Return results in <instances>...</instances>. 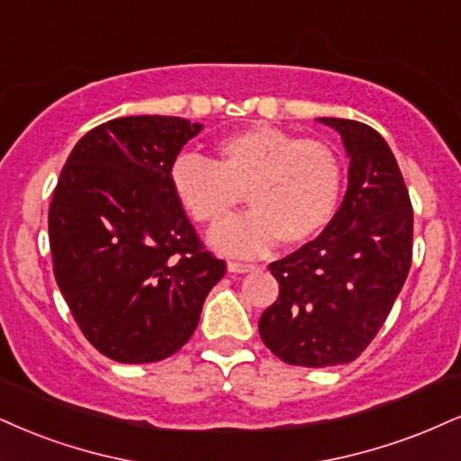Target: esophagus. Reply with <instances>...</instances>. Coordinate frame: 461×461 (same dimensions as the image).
I'll list each match as a JSON object with an SVG mask.
<instances>
[{
  "label": "esophagus",
  "instance_id": "esophagus-1",
  "mask_svg": "<svg viewBox=\"0 0 461 461\" xmlns=\"http://www.w3.org/2000/svg\"><path fill=\"white\" fill-rule=\"evenodd\" d=\"M258 268L255 264H242V262H230L227 264V270L230 273H251V270Z\"/></svg>",
  "mask_w": 461,
  "mask_h": 461
}]
</instances>
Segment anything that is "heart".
Instances as JSON below:
<instances>
[{
	"label": "heart",
	"mask_w": 461,
	"mask_h": 461,
	"mask_svg": "<svg viewBox=\"0 0 461 461\" xmlns=\"http://www.w3.org/2000/svg\"><path fill=\"white\" fill-rule=\"evenodd\" d=\"M169 177L180 206L208 227L222 224L248 195L252 212L212 234V245L230 255H258L276 238L285 247L309 242L330 223L343 182L326 143L270 124L221 140L214 163L191 154L176 158Z\"/></svg>",
	"instance_id": "obj_1"
}]
</instances>
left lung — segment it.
I'll return each mask as SVG.
<instances>
[{"label":"left lung","instance_id":"1","mask_svg":"<svg viewBox=\"0 0 461 461\" xmlns=\"http://www.w3.org/2000/svg\"><path fill=\"white\" fill-rule=\"evenodd\" d=\"M320 122L339 131L350 157L346 197L315 240L268 266L279 298L259 318L266 348L298 367L358 358L412 264V203L391 148L363 122Z\"/></svg>","mask_w":461,"mask_h":461}]
</instances>
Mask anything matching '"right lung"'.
<instances>
[{"label": "right lung", "instance_id": "right-lung-1", "mask_svg": "<svg viewBox=\"0 0 461 461\" xmlns=\"http://www.w3.org/2000/svg\"><path fill=\"white\" fill-rule=\"evenodd\" d=\"M199 131L171 115L104 122L72 148L53 191L55 281L86 339L118 363L180 350L225 275L171 188V165Z\"/></svg>", "mask_w": 461, "mask_h": 461}]
</instances>
